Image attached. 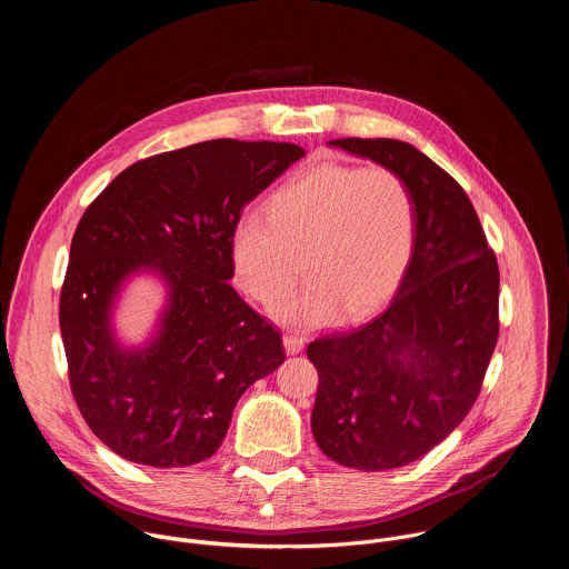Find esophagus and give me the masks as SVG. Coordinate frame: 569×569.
I'll list each match as a JSON object with an SVG mask.
<instances>
[{"instance_id":"obj_1","label":"esophagus","mask_w":569,"mask_h":569,"mask_svg":"<svg viewBox=\"0 0 569 569\" xmlns=\"http://www.w3.org/2000/svg\"><path fill=\"white\" fill-rule=\"evenodd\" d=\"M283 347L288 356H297L303 349V340L299 336H283Z\"/></svg>"}]
</instances>
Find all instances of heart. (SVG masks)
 I'll use <instances>...</instances> for the list:
<instances>
[{
  "label": "heart",
  "instance_id": "1",
  "mask_svg": "<svg viewBox=\"0 0 569 569\" xmlns=\"http://www.w3.org/2000/svg\"><path fill=\"white\" fill-rule=\"evenodd\" d=\"M412 191L385 167L319 161L268 200V218L242 216L229 236L236 283L263 308L289 296L305 261L309 286L277 319L290 329H321L362 317L398 288L415 252Z\"/></svg>",
  "mask_w": 569,
  "mask_h": 569
}]
</instances>
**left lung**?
Listing matches in <instances>:
<instances>
[{"instance_id":"obj_1","label":"left lung","mask_w":569,"mask_h":569,"mask_svg":"<svg viewBox=\"0 0 569 569\" xmlns=\"http://www.w3.org/2000/svg\"><path fill=\"white\" fill-rule=\"evenodd\" d=\"M408 182L415 252L389 306L351 333L308 345L319 450L376 472L408 466L470 412L498 342L500 272L466 191L412 143L336 139Z\"/></svg>"}]
</instances>
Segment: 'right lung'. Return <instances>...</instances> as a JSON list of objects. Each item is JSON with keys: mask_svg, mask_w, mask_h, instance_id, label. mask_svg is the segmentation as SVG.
Wrapping results in <instances>:
<instances>
[{"mask_svg": "<svg viewBox=\"0 0 569 569\" xmlns=\"http://www.w3.org/2000/svg\"><path fill=\"white\" fill-rule=\"evenodd\" d=\"M303 148L213 139L137 161L88 207L60 292L69 382L90 430L119 457L182 468L222 443L238 398L286 360L272 323L229 286L240 211ZM166 288L153 329L126 343L113 315L124 288Z\"/></svg>", "mask_w": 569, "mask_h": 569, "instance_id": "1", "label": "right lung"}]
</instances>
